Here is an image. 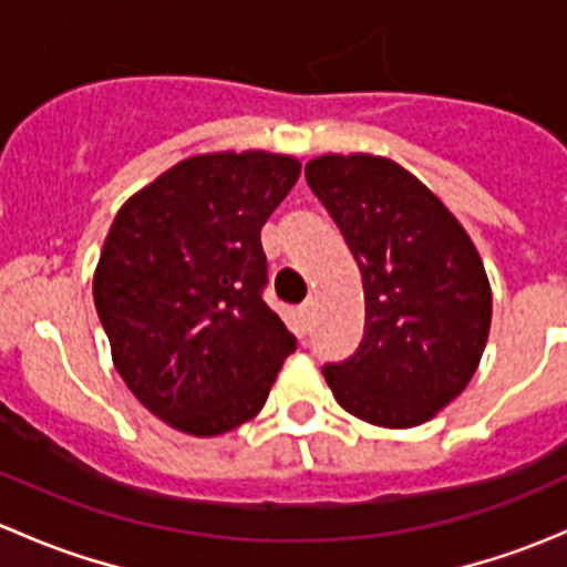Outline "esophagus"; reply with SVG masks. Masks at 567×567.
<instances>
[{
	"mask_svg": "<svg viewBox=\"0 0 567 567\" xmlns=\"http://www.w3.org/2000/svg\"><path fill=\"white\" fill-rule=\"evenodd\" d=\"M312 312H316V301H305V305L299 307V316H301V320H305V323H310V318H312Z\"/></svg>",
	"mask_w": 567,
	"mask_h": 567,
	"instance_id": "esophagus-1",
	"label": "esophagus"
}]
</instances>
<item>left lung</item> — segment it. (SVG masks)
Wrapping results in <instances>:
<instances>
[{
  "label": "left lung",
  "instance_id": "obj_1",
  "mask_svg": "<svg viewBox=\"0 0 567 567\" xmlns=\"http://www.w3.org/2000/svg\"><path fill=\"white\" fill-rule=\"evenodd\" d=\"M305 175L364 288L362 346L326 364V384L370 425H422L466 390L488 342L483 260L447 205L392 158L329 153Z\"/></svg>",
  "mask_w": 567,
  "mask_h": 567
}]
</instances>
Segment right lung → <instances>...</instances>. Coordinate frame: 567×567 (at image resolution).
Masks as SVG:
<instances>
[{"instance_id": "add662e5", "label": "right lung", "mask_w": 567, "mask_h": 567, "mask_svg": "<svg viewBox=\"0 0 567 567\" xmlns=\"http://www.w3.org/2000/svg\"><path fill=\"white\" fill-rule=\"evenodd\" d=\"M268 151L177 162L114 216L93 277L112 362L134 398L188 436L266 405L296 337L262 301L260 230L299 181Z\"/></svg>"}]
</instances>
